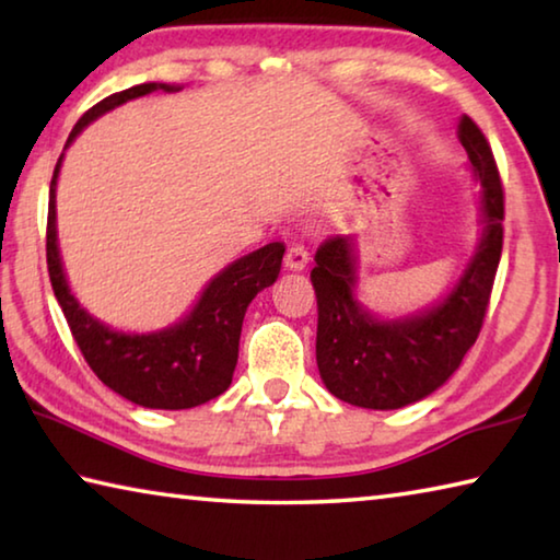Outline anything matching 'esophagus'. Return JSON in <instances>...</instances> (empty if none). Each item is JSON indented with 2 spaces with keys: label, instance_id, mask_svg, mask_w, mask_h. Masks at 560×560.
Instances as JSON below:
<instances>
[{
  "label": "esophagus",
  "instance_id": "34e87169",
  "mask_svg": "<svg viewBox=\"0 0 560 560\" xmlns=\"http://www.w3.org/2000/svg\"><path fill=\"white\" fill-rule=\"evenodd\" d=\"M308 249L303 244H291L289 249H287V257H283V264H287V269H291V271H301V269H306V264H308Z\"/></svg>",
  "mask_w": 560,
  "mask_h": 560
}]
</instances>
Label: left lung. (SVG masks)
Here are the masks:
<instances>
[{"mask_svg":"<svg viewBox=\"0 0 560 560\" xmlns=\"http://www.w3.org/2000/svg\"><path fill=\"white\" fill-rule=\"evenodd\" d=\"M459 140L485 187L481 240L447 299L420 314L381 320L355 299L353 236H328L316 252L311 281L318 301L316 363L338 400L365 410H397L450 381L477 340L504 246V187L489 140L469 116Z\"/></svg>","mask_w":560,"mask_h":560,"instance_id":"left-lung-1","label":"left lung"}]
</instances>
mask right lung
Wrapping results in <instances>:
<instances>
[{
	"label": "right lung",
	"mask_w": 560,
	"mask_h": 560,
	"mask_svg": "<svg viewBox=\"0 0 560 560\" xmlns=\"http://www.w3.org/2000/svg\"><path fill=\"white\" fill-rule=\"evenodd\" d=\"M160 89L177 91L167 83H140L103 98L83 113L66 145L106 110ZM61 160L63 155L54 167L49 189L46 264H49L54 296L91 371L113 393L153 410H189L214 400L232 383L246 306L279 277L283 244L271 242L217 273L210 287L202 291L192 314L179 324L158 334H118L79 306L63 277L59 244H56V177Z\"/></svg>",
	"instance_id": "1"
}]
</instances>
